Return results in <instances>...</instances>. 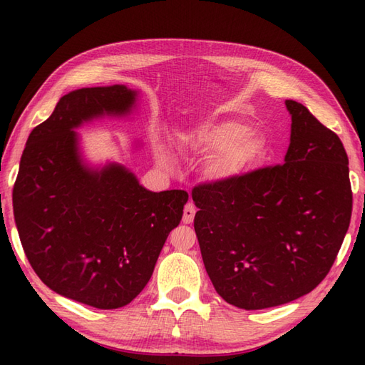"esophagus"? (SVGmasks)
<instances>
[{
  "mask_svg": "<svg viewBox=\"0 0 365 365\" xmlns=\"http://www.w3.org/2000/svg\"><path fill=\"white\" fill-rule=\"evenodd\" d=\"M195 215H196V207L192 205V202H188L183 208V222L191 224L192 220H195Z\"/></svg>",
  "mask_w": 365,
  "mask_h": 365,
  "instance_id": "obj_1",
  "label": "esophagus"
}]
</instances>
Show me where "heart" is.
Listing matches in <instances>:
<instances>
[{"label": "heart", "mask_w": 365, "mask_h": 365, "mask_svg": "<svg viewBox=\"0 0 365 365\" xmlns=\"http://www.w3.org/2000/svg\"><path fill=\"white\" fill-rule=\"evenodd\" d=\"M187 150L208 157L204 174L212 182L229 183L252 174L269 160L271 143L263 131L242 119L205 122L180 133ZM161 158L166 152L160 149Z\"/></svg>", "instance_id": "obj_1"}]
</instances>
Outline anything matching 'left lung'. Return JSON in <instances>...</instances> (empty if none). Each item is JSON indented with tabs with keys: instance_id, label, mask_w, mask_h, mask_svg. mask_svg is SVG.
<instances>
[{
	"instance_id": "1",
	"label": "left lung",
	"mask_w": 365,
	"mask_h": 365,
	"mask_svg": "<svg viewBox=\"0 0 365 365\" xmlns=\"http://www.w3.org/2000/svg\"><path fill=\"white\" fill-rule=\"evenodd\" d=\"M282 165L192 190L195 230L220 297L246 311L285 304L319 285L350 226L353 195L339 136L304 105Z\"/></svg>"
}]
</instances>
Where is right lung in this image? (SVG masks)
I'll return each mask as SVG.
<instances>
[{"instance_id": "add662e5", "label": "right lung", "mask_w": 365, "mask_h": 365, "mask_svg": "<svg viewBox=\"0 0 365 365\" xmlns=\"http://www.w3.org/2000/svg\"><path fill=\"white\" fill-rule=\"evenodd\" d=\"M138 91L123 84L68 92L26 141L12 191L14 218L41 281L97 309L133 301L149 282L188 192H153L120 163L92 165L76 130L127 118ZM141 145L135 141V149Z\"/></svg>"}]
</instances>
